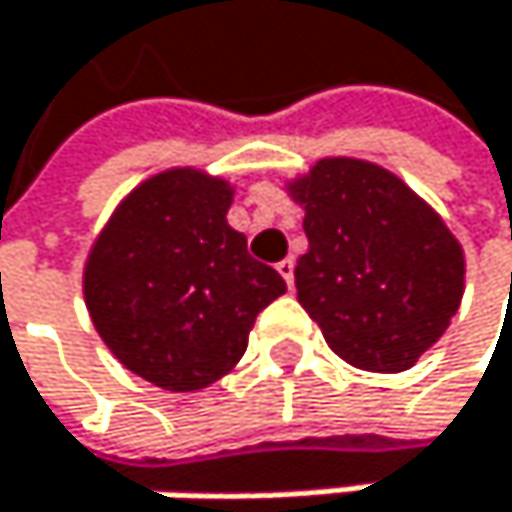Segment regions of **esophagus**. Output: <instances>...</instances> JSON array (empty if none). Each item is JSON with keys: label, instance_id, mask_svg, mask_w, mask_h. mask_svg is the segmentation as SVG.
<instances>
[{"label": "esophagus", "instance_id": "34e87169", "mask_svg": "<svg viewBox=\"0 0 512 512\" xmlns=\"http://www.w3.org/2000/svg\"><path fill=\"white\" fill-rule=\"evenodd\" d=\"M276 270H279V276L285 279V285H288V288H294V258L279 261V264H276Z\"/></svg>", "mask_w": 512, "mask_h": 512}]
</instances>
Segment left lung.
<instances>
[{"mask_svg":"<svg viewBox=\"0 0 512 512\" xmlns=\"http://www.w3.org/2000/svg\"><path fill=\"white\" fill-rule=\"evenodd\" d=\"M304 208L298 301L344 362L396 375L445 334L464 298V248L393 171L350 156L288 181Z\"/></svg>","mask_w":512,"mask_h":512,"instance_id":"left-lung-1","label":"left lung"}]
</instances>
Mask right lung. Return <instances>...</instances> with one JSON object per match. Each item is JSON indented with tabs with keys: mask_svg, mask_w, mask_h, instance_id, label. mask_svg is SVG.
<instances>
[{
	"mask_svg": "<svg viewBox=\"0 0 512 512\" xmlns=\"http://www.w3.org/2000/svg\"><path fill=\"white\" fill-rule=\"evenodd\" d=\"M233 184L168 168L137 184L97 233L82 294L110 353L162 390L193 393L236 368L258 313L285 294L227 224Z\"/></svg>",
	"mask_w": 512,
	"mask_h": 512,
	"instance_id": "1",
	"label": "right lung"
}]
</instances>
